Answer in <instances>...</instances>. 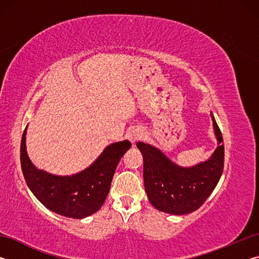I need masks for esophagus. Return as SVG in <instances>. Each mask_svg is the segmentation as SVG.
Returning <instances> with one entry per match:
<instances>
[{
	"label": "esophagus",
	"mask_w": 259,
	"mask_h": 259,
	"mask_svg": "<svg viewBox=\"0 0 259 259\" xmlns=\"http://www.w3.org/2000/svg\"><path fill=\"white\" fill-rule=\"evenodd\" d=\"M126 137H128V139L130 140L131 143L136 144V142H138V140L143 137V133L139 129H134V130L129 131Z\"/></svg>",
	"instance_id": "34e87169"
}]
</instances>
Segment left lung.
Segmentation results:
<instances>
[{
    "label": "left lung",
    "mask_w": 259,
    "mask_h": 259,
    "mask_svg": "<svg viewBox=\"0 0 259 259\" xmlns=\"http://www.w3.org/2000/svg\"><path fill=\"white\" fill-rule=\"evenodd\" d=\"M218 146L207 161L188 168L174 163L159 148L137 143L144 159V185L154 208L171 214L195 211L209 198L224 169V145L221 129L211 113Z\"/></svg>",
    "instance_id": "1"
}]
</instances>
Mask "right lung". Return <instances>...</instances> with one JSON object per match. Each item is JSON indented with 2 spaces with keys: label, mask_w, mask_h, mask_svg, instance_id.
Masks as SVG:
<instances>
[{
  "label": "right lung",
  "mask_w": 259,
  "mask_h": 259,
  "mask_svg": "<svg viewBox=\"0 0 259 259\" xmlns=\"http://www.w3.org/2000/svg\"><path fill=\"white\" fill-rule=\"evenodd\" d=\"M26 130L20 145V163L25 181L36 199L51 211L82 219L102 208L121 157L131 147L129 140L111 144L93 164L72 176H56L38 170L26 151Z\"/></svg>",
  "instance_id": "add662e5"
}]
</instances>
